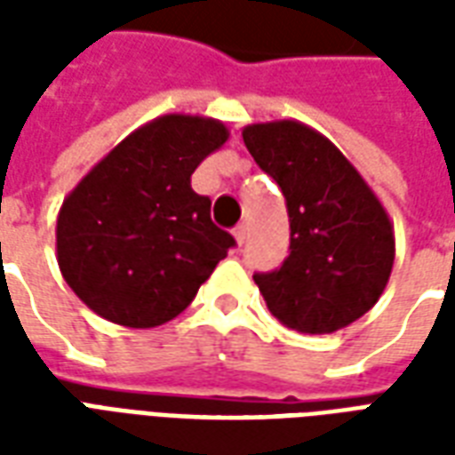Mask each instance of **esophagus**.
Instances as JSON below:
<instances>
[{
  "label": "esophagus",
  "instance_id": "esophagus-1",
  "mask_svg": "<svg viewBox=\"0 0 455 455\" xmlns=\"http://www.w3.org/2000/svg\"><path fill=\"white\" fill-rule=\"evenodd\" d=\"M246 236H248V227L246 224H238V227L234 228V238H236L238 246H243V243H246Z\"/></svg>",
  "mask_w": 455,
  "mask_h": 455
}]
</instances>
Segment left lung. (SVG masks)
<instances>
[{"mask_svg":"<svg viewBox=\"0 0 455 455\" xmlns=\"http://www.w3.org/2000/svg\"><path fill=\"white\" fill-rule=\"evenodd\" d=\"M243 143L287 202L290 256L256 273L270 315L299 334H334L361 319L387 285L395 231L348 158L302 121L251 124Z\"/></svg>","mask_w":455,"mask_h":455,"instance_id":"1","label":"left lung"}]
</instances>
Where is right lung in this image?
Instances as JSON below:
<instances>
[{"label": "right lung", "instance_id": "add662e5", "mask_svg": "<svg viewBox=\"0 0 455 455\" xmlns=\"http://www.w3.org/2000/svg\"><path fill=\"white\" fill-rule=\"evenodd\" d=\"M228 129L165 114L129 133L65 197L55 248L65 283L94 315L150 329L185 312L236 241L189 178Z\"/></svg>", "mask_w": 455, "mask_h": 455}]
</instances>
